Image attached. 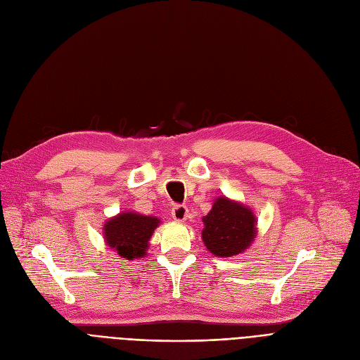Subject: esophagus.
Wrapping results in <instances>:
<instances>
[{
	"label": "esophagus",
	"mask_w": 360,
	"mask_h": 360,
	"mask_svg": "<svg viewBox=\"0 0 360 360\" xmlns=\"http://www.w3.org/2000/svg\"><path fill=\"white\" fill-rule=\"evenodd\" d=\"M172 217H173V219H176V221H179V223L185 221L188 217V207L185 205H176L172 210Z\"/></svg>",
	"instance_id": "esophagus-1"
}]
</instances>
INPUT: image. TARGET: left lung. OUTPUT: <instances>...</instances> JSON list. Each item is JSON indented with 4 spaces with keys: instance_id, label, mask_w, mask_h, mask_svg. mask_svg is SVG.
<instances>
[{
    "instance_id": "1",
    "label": "left lung",
    "mask_w": 360,
    "mask_h": 360,
    "mask_svg": "<svg viewBox=\"0 0 360 360\" xmlns=\"http://www.w3.org/2000/svg\"><path fill=\"white\" fill-rule=\"evenodd\" d=\"M202 221L205 247L217 257L238 256L257 235V219L250 207L224 195L215 199L212 210Z\"/></svg>"
}]
</instances>
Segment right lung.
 Here are the masks:
<instances>
[{
    "instance_id": "obj_1",
    "label": "right lung",
    "mask_w": 360,
    "mask_h": 360,
    "mask_svg": "<svg viewBox=\"0 0 360 360\" xmlns=\"http://www.w3.org/2000/svg\"><path fill=\"white\" fill-rule=\"evenodd\" d=\"M158 224L160 219L157 217L122 212L104 224V240L120 257L134 260L145 256L148 242Z\"/></svg>"
}]
</instances>
